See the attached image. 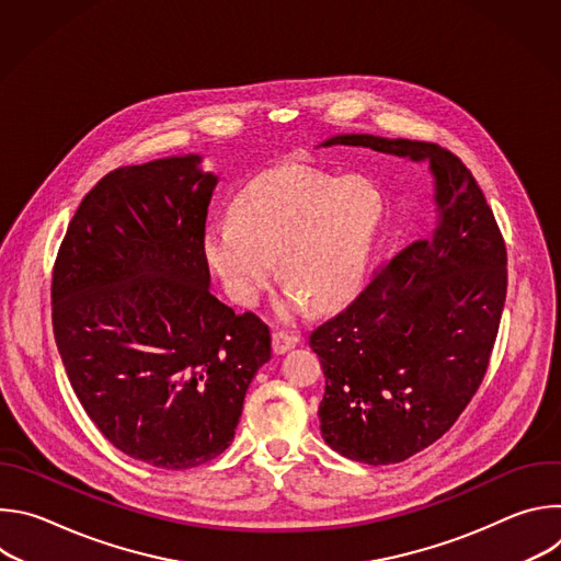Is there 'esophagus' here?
<instances>
[{"label": "esophagus", "instance_id": "34e87169", "mask_svg": "<svg viewBox=\"0 0 561 561\" xmlns=\"http://www.w3.org/2000/svg\"><path fill=\"white\" fill-rule=\"evenodd\" d=\"M297 342H299V340H297L295 335H288V333H284V331H275V333H273V351H275L277 355H284L286 351L295 348Z\"/></svg>", "mask_w": 561, "mask_h": 561}]
</instances>
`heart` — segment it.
I'll list each match as a JSON object with an SVG mask.
<instances>
[{"mask_svg":"<svg viewBox=\"0 0 561 561\" xmlns=\"http://www.w3.org/2000/svg\"><path fill=\"white\" fill-rule=\"evenodd\" d=\"M381 219L383 195L370 178L288 164L239 193L232 219L206 226L204 255L237 304L260 301L279 257L286 314L308 301L333 308L362 284Z\"/></svg>","mask_w":561,"mask_h":561,"instance_id":"1","label":"heart"}]
</instances>
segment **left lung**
I'll return each mask as SVG.
<instances>
[{"label": "left lung", "mask_w": 561, "mask_h": 561, "mask_svg": "<svg viewBox=\"0 0 561 561\" xmlns=\"http://www.w3.org/2000/svg\"><path fill=\"white\" fill-rule=\"evenodd\" d=\"M428 159L439 226L381 266L366 288L317 327L308 344L324 368V442L383 466L435 444L482 383L506 301V244L482 188L461 159L433 141L337 135Z\"/></svg>", "instance_id": "left-lung-1"}]
</instances>
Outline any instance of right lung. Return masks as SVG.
<instances>
[{
	"instance_id": "right-lung-1",
	"label": "right lung",
	"mask_w": 561,
	"mask_h": 561,
	"mask_svg": "<svg viewBox=\"0 0 561 561\" xmlns=\"http://www.w3.org/2000/svg\"><path fill=\"white\" fill-rule=\"evenodd\" d=\"M199 157L104 175L75 210L53 266V333L102 435L133 459L186 470L221 455L271 359V331L210 290Z\"/></svg>"
}]
</instances>
